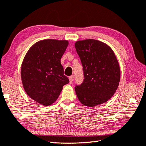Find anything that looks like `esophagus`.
Segmentation results:
<instances>
[{
	"mask_svg": "<svg viewBox=\"0 0 146 146\" xmlns=\"http://www.w3.org/2000/svg\"><path fill=\"white\" fill-rule=\"evenodd\" d=\"M69 80H70V84H72L73 80V76H70L69 77Z\"/></svg>",
	"mask_w": 146,
	"mask_h": 146,
	"instance_id": "34e87169",
	"label": "esophagus"
}]
</instances>
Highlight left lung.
Listing matches in <instances>:
<instances>
[{
  "label": "left lung",
  "mask_w": 146,
  "mask_h": 146,
  "mask_svg": "<svg viewBox=\"0 0 146 146\" xmlns=\"http://www.w3.org/2000/svg\"><path fill=\"white\" fill-rule=\"evenodd\" d=\"M76 52L80 58L84 80L75 87L79 101L94 107L112 98L120 80V68L116 57L109 45L94 39L76 41Z\"/></svg>",
  "instance_id": "1"
}]
</instances>
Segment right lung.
Returning a JSON list of instances; mask_svg holds the SVG:
<instances>
[{
	"instance_id": "obj_1",
	"label": "right lung",
	"mask_w": 146,
	"mask_h": 146,
	"mask_svg": "<svg viewBox=\"0 0 146 146\" xmlns=\"http://www.w3.org/2000/svg\"><path fill=\"white\" fill-rule=\"evenodd\" d=\"M68 44L66 40H40L29 48L23 61L21 77L25 91L43 106L53 104L62 87L69 83L61 64Z\"/></svg>"
}]
</instances>
